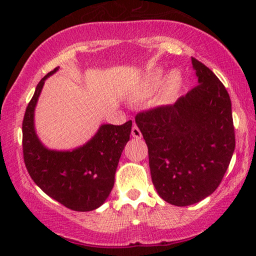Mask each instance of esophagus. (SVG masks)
<instances>
[{"instance_id":"esophagus-1","label":"esophagus","mask_w":256,"mask_h":256,"mask_svg":"<svg viewBox=\"0 0 256 256\" xmlns=\"http://www.w3.org/2000/svg\"><path fill=\"white\" fill-rule=\"evenodd\" d=\"M132 138H142V132L136 124L132 126Z\"/></svg>"}]
</instances>
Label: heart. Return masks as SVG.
Returning <instances> with one entry per match:
<instances>
[{"label": "heart", "mask_w": 256, "mask_h": 256, "mask_svg": "<svg viewBox=\"0 0 256 256\" xmlns=\"http://www.w3.org/2000/svg\"><path fill=\"white\" fill-rule=\"evenodd\" d=\"M164 76L162 72H152L148 73L144 78L140 80V82L134 86L132 90V96L135 99H142V98H146L152 96L154 92H156L160 88V86L163 84ZM170 86L174 87L176 84V76H171L170 78Z\"/></svg>", "instance_id": "heart-1"}]
</instances>
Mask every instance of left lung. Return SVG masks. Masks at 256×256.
<instances>
[{
	"mask_svg": "<svg viewBox=\"0 0 256 256\" xmlns=\"http://www.w3.org/2000/svg\"><path fill=\"white\" fill-rule=\"evenodd\" d=\"M192 65L197 86L174 104L135 116L148 146L154 186L176 206L196 204L213 194L236 148L228 92L208 66L196 58Z\"/></svg>",
	"mask_w": 256,
	"mask_h": 256,
	"instance_id": "1",
	"label": "left lung"
}]
</instances>
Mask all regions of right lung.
<instances>
[{
	"label": "right lung",
	"instance_id": "obj_1",
	"mask_svg": "<svg viewBox=\"0 0 256 256\" xmlns=\"http://www.w3.org/2000/svg\"><path fill=\"white\" fill-rule=\"evenodd\" d=\"M48 73L38 82L22 124L23 158L32 180L48 196L73 211L87 212L101 206L114 186L118 160L129 141L132 121L101 126L96 136L72 152L43 146L34 128V110Z\"/></svg>",
	"mask_w": 256,
	"mask_h": 256
}]
</instances>
